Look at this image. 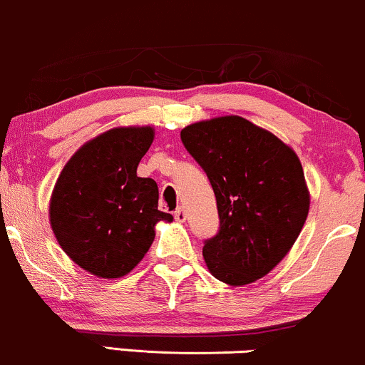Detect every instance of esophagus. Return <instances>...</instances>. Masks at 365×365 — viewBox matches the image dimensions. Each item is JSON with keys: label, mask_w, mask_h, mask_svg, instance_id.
<instances>
[{"label": "esophagus", "mask_w": 365, "mask_h": 365, "mask_svg": "<svg viewBox=\"0 0 365 365\" xmlns=\"http://www.w3.org/2000/svg\"><path fill=\"white\" fill-rule=\"evenodd\" d=\"M175 221H178V222H183L187 219V214H185V210H183V207H178L177 210H175Z\"/></svg>", "instance_id": "34e87169"}]
</instances>
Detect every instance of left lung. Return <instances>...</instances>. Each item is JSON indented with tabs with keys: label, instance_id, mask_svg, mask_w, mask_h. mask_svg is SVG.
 Wrapping results in <instances>:
<instances>
[{
	"label": "left lung",
	"instance_id": "8db88e82",
	"mask_svg": "<svg viewBox=\"0 0 365 365\" xmlns=\"http://www.w3.org/2000/svg\"><path fill=\"white\" fill-rule=\"evenodd\" d=\"M180 135L217 202L219 232L202 248L209 272L232 287L265 277L296 243L309 212L296 151L240 115L194 122Z\"/></svg>",
	"mask_w": 365,
	"mask_h": 365
}]
</instances>
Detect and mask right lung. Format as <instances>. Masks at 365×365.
<instances>
[{"instance_id":"right-lung-1","label":"right lung","mask_w":365,"mask_h":365,"mask_svg":"<svg viewBox=\"0 0 365 365\" xmlns=\"http://www.w3.org/2000/svg\"><path fill=\"white\" fill-rule=\"evenodd\" d=\"M155 127H113L86 140L69 158L49 202L57 243L71 260L100 279H120L143 260L158 222V185L138 177Z\"/></svg>"}]
</instances>
